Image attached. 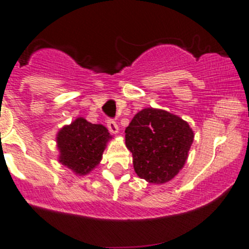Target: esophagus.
Returning a JSON list of instances; mask_svg holds the SVG:
<instances>
[{
  "mask_svg": "<svg viewBox=\"0 0 249 249\" xmlns=\"http://www.w3.org/2000/svg\"><path fill=\"white\" fill-rule=\"evenodd\" d=\"M107 127L112 134H117L119 131V127H118V124L114 122L113 119H108L107 120Z\"/></svg>",
  "mask_w": 249,
  "mask_h": 249,
  "instance_id": "obj_1",
  "label": "esophagus"
}]
</instances>
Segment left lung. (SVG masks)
I'll list each match as a JSON object with an SVG mask.
<instances>
[{"instance_id": "left-lung-1", "label": "left lung", "mask_w": 249, "mask_h": 249, "mask_svg": "<svg viewBox=\"0 0 249 249\" xmlns=\"http://www.w3.org/2000/svg\"><path fill=\"white\" fill-rule=\"evenodd\" d=\"M137 176L149 183L169 182L184 166L194 132L187 122L162 109L144 108L125 130Z\"/></svg>"}]
</instances>
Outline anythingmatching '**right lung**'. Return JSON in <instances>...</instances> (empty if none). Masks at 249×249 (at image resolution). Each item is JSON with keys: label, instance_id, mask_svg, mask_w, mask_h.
Returning <instances> with one entry per match:
<instances>
[{"label": "right lung", "instance_id": "add662e5", "mask_svg": "<svg viewBox=\"0 0 249 249\" xmlns=\"http://www.w3.org/2000/svg\"><path fill=\"white\" fill-rule=\"evenodd\" d=\"M109 139L108 130L104 125L78 118L57 134L60 162L77 175H87L100 162Z\"/></svg>", "mask_w": 249, "mask_h": 249}]
</instances>
